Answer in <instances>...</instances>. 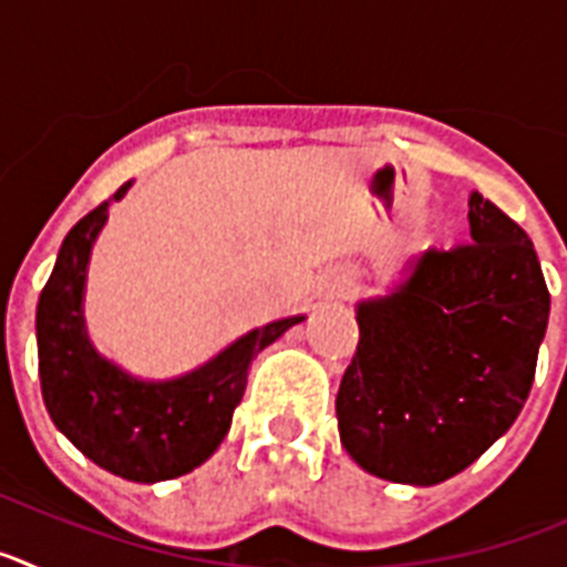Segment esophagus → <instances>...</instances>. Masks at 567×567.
Wrapping results in <instances>:
<instances>
[{
	"mask_svg": "<svg viewBox=\"0 0 567 567\" xmlns=\"http://www.w3.org/2000/svg\"><path fill=\"white\" fill-rule=\"evenodd\" d=\"M318 292L323 295V298H329V300L343 298V295H346V275H340V272H327V275H323V278H320Z\"/></svg>",
	"mask_w": 567,
	"mask_h": 567,
	"instance_id": "1",
	"label": "esophagus"
}]
</instances>
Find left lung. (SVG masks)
<instances>
[{
  "instance_id": "1",
  "label": "left lung",
  "mask_w": 567,
  "mask_h": 567,
  "mask_svg": "<svg viewBox=\"0 0 567 567\" xmlns=\"http://www.w3.org/2000/svg\"><path fill=\"white\" fill-rule=\"evenodd\" d=\"M471 240L425 249L385 298L360 300L340 380V443L363 471L437 485L508 432L528 400L550 295L519 224L480 193Z\"/></svg>"
}]
</instances>
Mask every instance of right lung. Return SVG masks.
<instances>
[{
  "label": "right lung",
  "instance_id": "right-lung-1",
  "mask_svg": "<svg viewBox=\"0 0 567 567\" xmlns=\"http://www.w3.org/2000/svg\"><path fill=\"white\" fill-rule=\"evenodd\" d=\"M113 198L90 209L62 240L37 307L42 398L59 432L115 477L162 483L189 474L227 437L249 363L303 315L252 329L204 365L173 380H138L93 349L84 329V278Z\"/></svg>",
  "mask_w": 567,
  "mask_h": 567
}]
</instances>
